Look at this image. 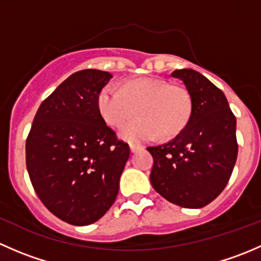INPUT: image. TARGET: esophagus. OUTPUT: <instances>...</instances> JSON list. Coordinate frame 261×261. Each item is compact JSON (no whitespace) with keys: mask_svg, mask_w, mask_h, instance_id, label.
<instances>
[{"mask_svg":"<svg viewBox=\"0 0 261 261\" xmlns=\"http://www.w3.org/2000/svg\"><path fill=\"white\" fill-rule=\"evenodd\" d=\"M139 147H140V146H139L138 144L130 143V150H131V152H136V151H138Z\"/></svg>","mask_w":261,"mask_h":261,"instance_id":"1","label":"esophagus"}]
</instances>
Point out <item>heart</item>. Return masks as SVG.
I'll return each mask as SVG.
<instances>
[{
	"instance_id": "b5f03b06",
	"label": "heart",
	"mask_w": 261,
	"mask_h": 261,
	"mask_svg": "<svg viewBox=\"0 0 261 261\" xmlns=\"http://www.w3.org/2000/svg\"><path fill=\"white\" fill-rule=\"evenodd\" d=\"M97 107L107 125L121 127L136 115L139 118L121 130V136L130 141L151 140L178 134L192 114L188 91L159 78H138L126 82L122 89L112 86L102 88Z\"/></svg>"
}]
</instances>
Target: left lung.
Masks as SVG:
<instances>
[{"mask_svg": "<svg viewBox=\"0 0 261 261\" xmlns=\"http://www.w3.org/2000/svg\"><path fill=\"white\" fill-rule=\"evenodd\" d=\"M192 101L186 127L173 140L147 147L154 159L150 181L167 201L201 208L225 189L238 158L236 117L225 94L193 69L174 70Z\"/></svg>", "mask_w": 261, "mask_h": 261, "instance_id": "left-lung-1", "label": "left lung"}]
</instances>
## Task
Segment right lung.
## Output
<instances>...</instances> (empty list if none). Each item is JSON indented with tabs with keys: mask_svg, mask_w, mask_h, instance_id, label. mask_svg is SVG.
I'll return each mask as SVG.
<instances>
[{
	"mask_svg": "<svg viewBox=\"0 0 261 261\" xmlns=\"http://www.w3.org/2000/svg\"><path fill=\"white\" fill-rule=\"evenodd\" d=\"M109 72L73 73L39 107L26 139V167L44 206L75 226L114 204L130 147L101 117L97 97Z\"/></svg>",
	"mask_w": 261,
	"mask_h": 261,
	"instance_id": "1",
	"label": "right lung"
}]
</instances>
